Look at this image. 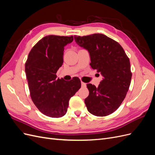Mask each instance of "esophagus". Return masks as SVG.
I'll use <instances>...</instances> for the list:
<instances>
[{
	"label": "esophagus",
	"mask_w": 155,
	"mask_h": 155,
	"mask_svg": "<svg viewBox=\"0 0 155 155\" xmlns=\"http://www.w3.org/2000/svg\"><path fill=\"white\" fill-rule=\"evenodd\" d=\"M86 83H84V82H83V81H81V87H86Z\"/></svg>",
	"instance_id": "1"
}]
</instances>
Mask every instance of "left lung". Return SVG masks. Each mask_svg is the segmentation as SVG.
Wrapping results in <instances>:
<instances>
[{
    "mask_svg": "<svg viewBox=\"0 0 155 155\" xmlns=\"http://www.w3.org/2000/svg\"><path fill=\"white\" fill-rule=\"evenodd\" d=\"M74 37L79 46L88 50L92 68L103 76L97 87L87 84V110L97 116L109 115L118 109L129 90L132 78L129 59L118 42L104 34Z\"/></svg>",
    "mask_w": 155,
    "mask_h": 155,
    "instance_id": "8db88e82",
    "label": "left lung"
}]
</instances>
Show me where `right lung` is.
I'll use <instances>...</instances> for the list:
<instances>
[{"label":"right lung","instance_id":"right-lung-1","mask_svg":"<svg viewBox=\"0 0 155 155\" xmlns=\"http://www.w3.org/2000/svg\"><path fill=\"white\" fill-rule=\"evenodd\" d=\"M73 40V36H46L31 48L25 63L31 100L42 113L51 118L65 115L70 97L81 88L77 77L67 81L56 76L63 63L64 46Z\"/></svg>","mask_w":155,"mask_h":155}]
</instances>
